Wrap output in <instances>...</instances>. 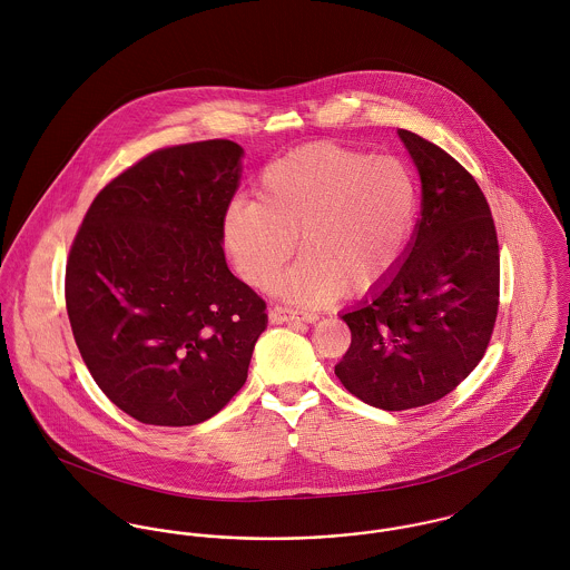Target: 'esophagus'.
I'll list each match as a JSON object with an SVG mask.
<instances>
[{"label":"esophagus","instance_id":"obj_1","mask_svg":"<svg viewBox=\"0 0 570 570\" xmlns=\"http://www.w3.org/2000/svg\"><path fill=\"white\" fill-rule=\"evenodd\" d=\"M314 323L318 321V314H312V312H298V309H289V307H281V305H274L269 307V323L274 325H283V323Z\"/></svg>","mask_w":570,"mask_h":570}]
</instances>
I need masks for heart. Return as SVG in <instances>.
Returning <instances> with one entry per match:
<instances>
[{
    "mask_svg": "<svg viewBox=\"0 0 570 570\" xmlns=\"http://www.w3.org/2000/svg\"><path fill=\"white\" fill-rule=\"evenodd\" d=\"M256 202L224 215V242L245 281L272 285L296 252L305 254L276 285L298 303H328L384 285L400 267L416 219V181L395 158L314 142L263 166Z\"/></svg>",
    "mask_w": 570,
    "mask_h": 570,
    "instance_id": "heart-1",
    "label": "heart"
}]
</instances>
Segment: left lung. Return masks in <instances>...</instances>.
I'll use <instances>...</instances> for the list:
<instances>
[{"instance_id": "8db88e82", "label": "left lung", "mask_w": 570, "mask_h": 570, "mask_svg": "<svg viewBox=\"0 0 570 570\" xmlns=\"http://www.w3.org/2000/svg\"><path fill=\"white\" fill-rule=\"evenodd\" d=\"M421 177V219L397 272L342 314L335 364L368 406L410 410L452 393L483 360L498 316L500 254L488 199L441 147L400 129Z\"/></svg>"}]
</instances>
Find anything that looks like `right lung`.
Listing matches in <instances>:
<instances>
[{
  "instance_id": "add662e5",
  "label": "right lung",
  "mask_w": 570,
  "mask_h": 570,
  "mask_svg": "<svg viewBox=\"0 0 570 570\" xmlns=\"http://www.w3.org/2000/svg\"><path fill=\"white\" fill-rule=\"evenodd\" d=\"M244 149L204 140L149 154L91 202L70 247L66 305L98 389L149 425H195L244 386L265 301L224 254Z\"/></svg>"
}]
</instances>
